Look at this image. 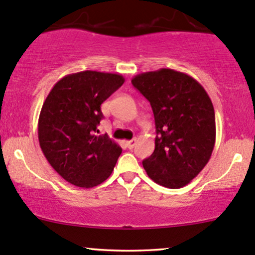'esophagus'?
I'll return each instance as SVG.
<instances>
[{"instance_id": "esophagus-1", "label": "esophagus", "mask_w": 255, "mask_h": 255, "mask_svg": "<svg viewBox=\"0 0 255 255\" xmlns=\"http://www.w3.org/2000/svg\"><path fill=\"white\" fill-rule=\"evenodd\" d=\"M136 144V139H131V140H128V141H126V145H127V147L129 148V150H131V148L134 147Z\"/></svg>"}]
</instances>
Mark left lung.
Wrapping results in <instances>:
<instances>
[{
  "label": "left lung",
  "mask_w": 255,
  "mask_h": 255,
  "mask_svg": "<svg viewBox=\"0 0 255 255\" xmlns=\"http://www.w3.org/2000/svg\"><path fill=\"white\" fill-rule=\"evenodd\" d=\"M131 84L150 102L157 136L142 162L148 177L166 188H181L205 168L216 142L211 99L195 79L174 69L146 72Z\"/></svg>",
  "instance_id": "8db88e82"
}]
</instances>
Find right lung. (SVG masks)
<instances>
[{"label": "right lung", "instance_id": "right-lung-1", "mask_svg": "<svg viewBox=\"0 0 255 255\" xmlns=\"http://www.w3.org/2000/svg\"><path fill=\"white\" fill-rule=\"evenodd\" d=\"M125 83L121 74L73 73L57 81L44 101L38 139L44 156L67 182L92 188L110 176L122 148L97 135L101 105Z\"/></svg>", "mask_w": 255, "mask_h": 255}]
</instances>
